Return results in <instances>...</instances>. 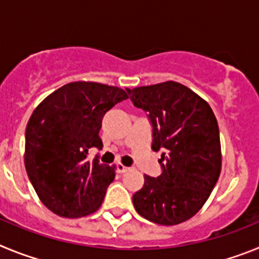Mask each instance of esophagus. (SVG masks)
<instances>
[{
    "label": "esophagus",
    "mask_w": 259,
    "mask_h": 259,
    "mask_svg": "<svg viewBox=\"0 0 259 259\" xmlns=\"http://www.w3.org/2000/svg\"><path fill=\"white\" fill-rule=\"evenodd\" d=\"M116 168H118V172H120V174H124L130 170V167L124 166V164H122V163H119L118 166H116Z\"/></svg>",
    "instance_id": "34e87169"
}]
</instances>
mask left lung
Returning a JSON list of instances; mask_svg holds the SVG:
<instances>
[{
  "label": "left lung",
  "instance_id": "1",
  "mask_svg": "<svg viewBox=\"0 0 259 259\" xmlns=\"http://www.w3.org/2000/svg\"><path fill=\"white\" fill-rule=\"evenodd\" d=\"M153 125L154 152L162 150L158 178L144 175L132 197L136 211L161 226H175L197 214L222 170L219 128L211 107L176 81L127 89Z\"/></svg>",
  "mask_w": 259,
  "mask_h": 259
}]
</instances>
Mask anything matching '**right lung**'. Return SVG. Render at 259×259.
<instances>
[{
    "label": "right lung",
    "instance_id": "1",
    "mask_svg": "<svg viewBox=\"0 0 259 259\" xmlns=\"http://www.w3.org/2000/svg\"><path fill=\"white\" fill-rule=\"evenodd\" d=\"M128 98L122 88L72 81L38 104L26 128L24 164L38 198L54 214L80 218L100 209L115 166L88 158L102 148V118Z\"/></svg>",
    "mask_w": 259,
    "mask_h": 259
}]
</instances>
